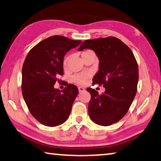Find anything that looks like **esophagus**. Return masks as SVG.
Listing matches in <instances>:
<instances>
[{
  "instance_id": "1",
  "label": "esophagus",
  "mask_w": 161,
  "mask_h": 161,
  "mask_svg": "<svg viewBox=\"0 0 161 161\" xmlns=\"http://www.w3.org/2000/svg\"><path fill=\"white\" fill-rule=\"evenodd\" d=\"M78 89H79V92H84V91H85V89H84V87H81V86L78 87Z\"/></svg>"
}]
</instances>
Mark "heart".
Here are the masks:
<instances>
[{"instance_id": "1", "label": "heart", "mask_w": 161, "mask_h": 161, "mask_svg": "<svg viewBox=\"0 0 161 161\" xmlns=\"http://www.w3.org/2000/svg\"><path fill=\"white\" fill-rule=\"evenodd\" d=\"M94 53L92 50H89V49H86V50H84L81 53V57H84L86 55H88L90 54ZM70 59V55H67L66 56L63 58V66L64 69H66L68 68L69 60ZM91 75L89 72H83V73H79V74H76L73 75L71 80L72 82L75 84H80V85H83V84L86 82V81L90 77Z\"/></svg>"}]
</instances>
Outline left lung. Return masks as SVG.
Wrapping results in <instances>:
<instances>
[{"label": "left lung", "instance_id": "1", "mask_svg": "<svg viewBox=\"0 0 161 161\" xmlns=\"http://www.w3.org/2000/svg\"><path fill=\"white\" fill-rule=\"evenodd\" d=\"M84 48L93 50L100 60L93 84L106 89L101 95L95 89H86L91 94L89 117L96 124L109 126L126 115L135 97L138 65L131 49L116 37L85 40L78 51Z\"/></svg>", "mask_w": 161, "mask_h": 161}]
</instances>
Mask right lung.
I'll list each match as a JSON object with an SVG mask.
<instances>
[{"instance_id":"add662e5","label":"right lung","mask_w":161,"mask_h":161,"mask_svg":"<svg viewBox=\"0 0 161 161\" xmlns=\"http://www.w3.org/2000/svg\"><path fill=\"white\" fill-rule=\"evenodd\" d=\"M63 36H53L34 46L22 70V92L30 113L40 123L55 127L69 118L78 94L77 87L67 83L63 91L54 88L63 75V58L81 43Z\"/></svg>"}]
</instances>
